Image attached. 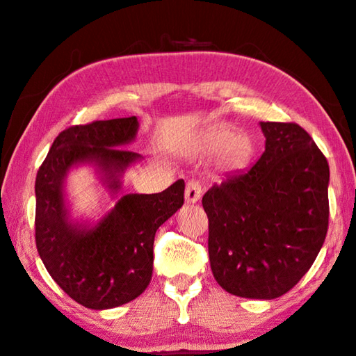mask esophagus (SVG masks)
Segmentation results:
<instances>
[{
	"label": "esophagus",
	"mask_w": 356,
	"mask_h": 356,
	"mask_svg": "<svg viewBox=\"0 0 356 356\" xmlns=\"http://www.w3.org/2000/svg\"><path fill=\"white\" fill-rule=\"evenodd\" d=\"M200 195H202V183L197 181V179H189L186 183V191H184V199H186V202H197Z\"/></svg>",
	"instance_id": "1"
}]
</instances>
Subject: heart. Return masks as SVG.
Segmentation results:
<instances>
[{
	"instance_id": "b5f03b06",
	"label": "heart",
	"mask_w": 356,
	"mask_h": 356,
	"mask_svg": "<svg viewBox=\"0 0 356 356\" xmlns=\"http://www.w3.org/2000/svg\"><path fill=\"white\" fill-rule=\"evenodd\" d=\"M204 154L218 152V162L223 168L238 170L245 167L254 154V141L245 133H233L231 128H218L205 135L200 144Z\"/></svg>"
}]
</instances>
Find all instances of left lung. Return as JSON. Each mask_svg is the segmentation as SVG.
Here are the masks:
<instances>
[{"label": "left lung", "instance_id": "left-lung-1", "mask_svg": "<svg viewBox=\"0 0 356 356\" xmlns=\"http://www.w3.org/2000/svg\"><path fill=\"white\" fill-rule=\"evenodd\" d=\"M260 127L261 157L213 184L202 205L216 282L233 296L271 300L302 280L326 239L329 165L297 123Z\"/></svg>", "mask_w": 356, "mask_h": 356}]
</instances>
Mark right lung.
I'll use <instances>...</instances> for the list:
<instances>
[{
    "instance_id": "1",
    "label": "right lung",
    "mask_w": 356,
    "mask_h": 356,
    "mask_svg": "<svg viewBox=\"0 0 356 356\" xmlns=\"http://www.w3.org/2000/svg\"><path fill=\"white\" fill-rule=\"evenodd\" d=\"M136 131V117L69 127L54 140L35 181V241L41 260L67 296L92 310L120 307L146 291L156 231L184 202V181L178 179L162 193L123 195L95 228H80L67 218L63 183L69 168L95 162L109 188L118 191V175L140 159L122 149Z\"/></svg>"
}]
</instances>
